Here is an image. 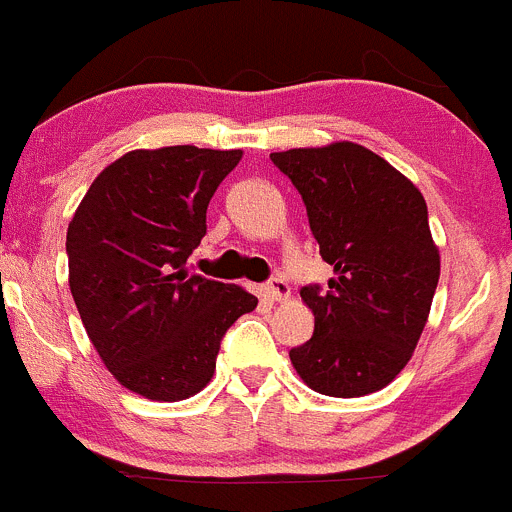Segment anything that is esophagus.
Wrapping results in <instances>:
<instances>
[{"label": "esophagus", "instance_id": "esophagus-1", "mask_svg": "<svg viewBox=\"0 0 512 512\" xmlns=\"http://www.w3.org/2000/svg\"><path fill=\"white\" fill-rule=\"evenodd\" d=\"M267 295H270L272 300H285L290 295V285L285 283L283 278H272L270 283H267Z\"/></svg>", "mask_w": 512, "mask_h": 512}]
</instances>
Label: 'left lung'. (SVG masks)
Wrapping results in <instances>:
<instances>
[{
  "mask_svg": "<svg viewBox=\"0 0 512 512\" xmlns=\"http://www.w3.org/2000/svg\"><path fill=\"white\" fill-rule=\"evenodd\" d=\"M270 159L300 191L333 267L328 288L300 290L315 331L290 348V361L318 394H374L409 364L439 283L427 202L389 161L351 141Z\"/></svg>",
  "mask_w": 512,
  "mask_h": 512,
  "instance_id": "left-lung-1",
  "label": "left lung"
}]
</instances>
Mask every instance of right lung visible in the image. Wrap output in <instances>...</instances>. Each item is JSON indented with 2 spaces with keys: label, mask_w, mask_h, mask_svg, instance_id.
<instances>
[{
  "label": "right lung",
  "mask_w": 512,
  "mask_h": 512,
  "mask_svg": "<svg viewBox=\"0 0 512 512\" xmlns=\"http://www.w3.org/2000/svg\"><path fill=\"white\" fill-rule=\"evenodd\" d=\"M242 151H128L90 184L68 227L70 293L88 338L126 389L181 401L212 381L222 336L257 298L189 275L207 207Z\"/></svg>",
  "instance_id": "obj_1"
}]
</instances>
